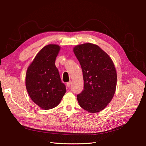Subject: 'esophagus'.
<instances>
[{
	"mask_svg": "<svg viewBox=\"0 0 146 146\" xmlns=\"http://www.w3.org/2000/svg\"><path fill=\"white\" fill-rule=\"evenodd\" d=\"M66 85H67L68 87H70V85H71V81H69V82L66 83Z\"/></svg>",
	"mask_w": 146,
	"mask_h": 146,
	"instance_id": "obj_1",
	"label": "esophagus"
}]
</instances>
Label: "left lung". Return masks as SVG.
Returning a JSON list of instances; mask_svg holds the SVG:
<instances>
[{
  "instance_id": "left-lung-1",
  "label": "left lung",
  "mask_w": 146,
  "mask_h": 146,
  "mask_svg": "<svg viewBox=\"0 0 146 146\" xmlns=\"http://www.w3.org/2000/svg\"><path fill=\"white\" fill-rule=\"evenodd\" d=\"M80 63L84 80L83 90L77 95L80 107L94 113L104 110L116 91L117 74L112 60L96 44L85 43L74 48Z\"/></svg>"
}]
</instances>
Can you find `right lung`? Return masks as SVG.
I'll return each mask as SVG.
<instances>
[{"instance_id": "obj_1", "label": "right lung", "mask_w": 146, "mask_h": 146, "mask_svg": "<svg viewBox=\"0 0 146 146\" xmlns=\"http://www.w3.org/2000/svg\"><path fill=\"white\" fill-rule=\"evenodd\" d=\"M60 50V47L56 44L44 47L26 73L25 85L30 98L44 110L56 107L66 91L55 64Z\"/></svg>"}]
</instances>
